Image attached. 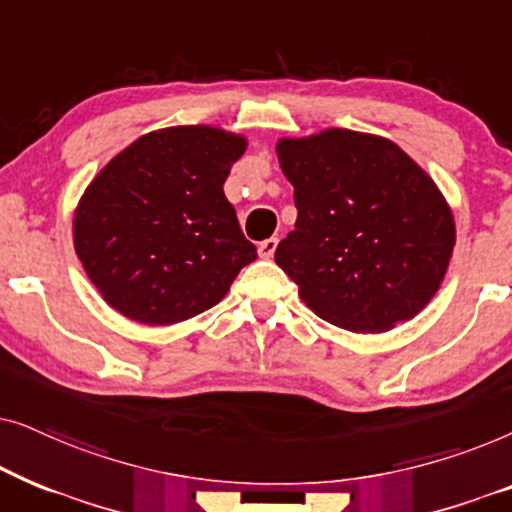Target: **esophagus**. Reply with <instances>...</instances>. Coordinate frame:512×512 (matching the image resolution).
<instances>
[{
    "label": "esophagus",
    "instance_id": "1",
    "mask_svg": "<svg viewBox=\"0 0 512 512\" xmlns=\"http://www.w3.org/2000/svg\"><path fill=\"white\" fill-rule=\"evenodd\" d=\"M277 244H279L277 237H268V240H263L261 244H258V256L272 258V256H275V251H277Z\"/></svg>",
    "mask_w": 512,
    "mask_h": 512
}]
</instances>
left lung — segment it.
Masks as SVG:
<instances>
[{"label":"left lung","instance_id":"obj_1","mask_svg":"<svg viewBox=\"0 0 512 512\" xmlns=\"http://www.w3.org/2000/svg\"><path fill=\"white\" fill-rule=\"evenodd\" d=\"M298 219L275 261L328 324L382 333L429 305L454 249L433 179L389 139L331 128L277 144Z\"/></svg>","mask_w":512,"mask_h":512}]
</instances>
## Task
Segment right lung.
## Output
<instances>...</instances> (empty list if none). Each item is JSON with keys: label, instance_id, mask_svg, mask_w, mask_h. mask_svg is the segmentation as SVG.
<instances>
[{"label": "right lung", "instance_id": "obj_1", "mask_svg": "<svg viewBox=\"0 0 512 512\" xmlns=\"http://www.w3.org/2000/svg\"><path fill=\"white\" fill-rule=\"evenodd\" d=\"M247 139L209 125L149 132L83 193L74 249L90 282L123 317L170 326L226 296L256 247L223 195Z\"/></svg>", "mask_w": 512, "mask_h": 512}]
</instances>
